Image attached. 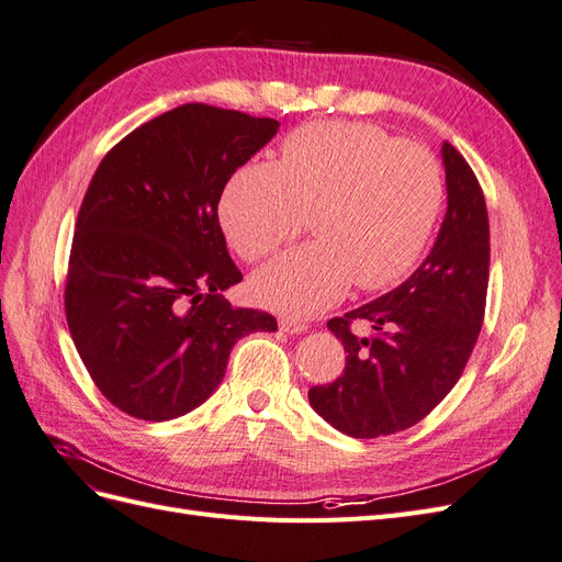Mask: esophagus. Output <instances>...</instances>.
Masks as SVG:
<instances>
[{"mask_svg": "<svg viewBox=\"0 0 562 562\" xmlns=\"http://www.w3.org/2000/svg\"><path fill=\"white\" fill-rule=\"evenodd\" d=\"M279 328L288 335H300V333H307V323L304 321H297V318H291V316H283L279 318Z\"/></svg>", "mask_w": 562, "mask_h": 562, "instance_id": "esophagus-1", "label": "esophagus"}]
</instances>
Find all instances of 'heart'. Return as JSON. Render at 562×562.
Wrapping results in <instances>:
<instances>
[{
    "instance_id": "1",
    "label": "heart",
    "mask_w": 562,
    "mask_h": 562,
    "mask_svg": "<svg viewBox=\"0 0 562 562\" xmlns=\"http://www.w3.org/2000/svg\"><path fill=\"white\" fill-rule=\"evenodd\" d=\"M446 180L429 149L370 124H312L288 135L281 161H250L220 201L234 250L262 260L312 215L314 244L262 267L252 293L265 307L310 316L349 285L382 291L427 250L443 211Z\"/></svg>"
}]
</instances>
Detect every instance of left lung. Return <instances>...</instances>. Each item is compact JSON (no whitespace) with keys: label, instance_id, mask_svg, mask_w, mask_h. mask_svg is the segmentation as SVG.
<instances>
[{"label":"left lung","instance_id":"obj_1","mask_svg":"<svg viewBox=\"0 0 562 562\" xmlns=\"http://www.w3.org/2000/svg\"><path fill=\"white\" fill-rule=\"evenodd\" d=\"M448 211L436 244L415 274L363 307L328 321L347 351L345 372L310 389L330 427L353 438L403 431L427 417L462 378L479 339L487 274L490 223L471 166L443 143ZM353 319L371 326L363 338Z\"/></svg>","mask_w":562,"mask_h":562}]
</instances>
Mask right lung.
<instances>
[{"mask_svg": "<svg viewBox=\"0 0 562 562\" xmlns=\"http://www.w3.org/2000/svg\"><path fill=\"white\" fill-rule=\"evenodd\" d=\"M279 131L277 119L187 103L116 143L77 215L65 316L91 380L119 411L164 422L223 382L236 339L277 318L232 307L217 203Z\"/></svg>", "mask_w": 562, "mask_h": 562, "instance_id": "obj_1", "label": "right lung"}]
</instances>
